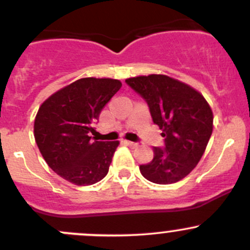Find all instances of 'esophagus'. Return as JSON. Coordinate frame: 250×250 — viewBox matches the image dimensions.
Masks as SVG:
<instances>
[{
  "instance_id": "34e87169",
  "label": "esophagus",
  "mask_w": 250,
  "mask_h": 250,
  "mask_svg": "<svg viewBox=\"0 0 250 250\" xmlns=\"http://www.w3.org/2000/svg\"><path fill=\"white\" fill-rule=\"evenodd\" d=\"M125 145L130 146V147H137L138 146V143H133V141H129V140H125Z\"/></svg>"
}]
</instances>
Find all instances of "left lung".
I'll list each match as a JSON object with an SVG mask.
<instances>
[{
    "instance_id": "obj_1",
    "label": "left lung",
    "mask_w": 250,
    "mask_h": 250,
    "mask_svg": "<svg viewBox=\"0 0 250 250\" xmlns=\"http://www.w3.org/2000/svg\"><path fill=\"white\" fill-rule=\"evenodd\" d=\"M125 82L147 103L153 123L165 138V147H152V161L141 165L140 173L161 185L181 180L197 166L210 139V106L200 92L166 75L132 77Z\"/></svg>"
}]
</instances>
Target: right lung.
Instances as JSON below:
<instances>
[{
	"label": "right lung",
	"instance_id": "add662e5",
	"mask_svg": "<svg viewBox=\"0 0 250 250\" xmlns=\"http://www.w3.org/2000/svg\"><path fill=\"white\" fill-rule=\"evenodd\" d=\"M122 83L85 77L50 95L40 106L34 135L47 165L75 185H93L105 178L120 141L92 139L94 125Z\"/></svg>",
	"mask_w": 250,
	"mask_h": 250
}]
</instances>
